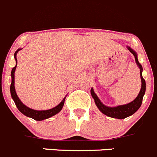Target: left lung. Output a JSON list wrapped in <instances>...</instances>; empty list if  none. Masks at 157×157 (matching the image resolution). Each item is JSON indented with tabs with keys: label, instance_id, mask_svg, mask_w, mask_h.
Here are the masks:
<instances>
[{
	"label": "left lung",
	"instance_id": "left-lung-1",
	"mask_svg": "<svg viewBox=\"0 0 157 157\" xmlns=\"http://www.w3.org/2000/svg\"><path fill=\"white\" fill-rule=\"evenodd\" d=\"M128 50L134 55L135 59H136V64L138 65L139 68L140 69V77H141V81H142V86H141V90H140V93H139L138 96L136 97V98L133 101L130 102V103L127 104V105H119V106L116 107H108L106 105H103L102 102L101 101L100 99L98 98V97L97 96L96 94L94 91L93 88L90 90V94L91 96L93 97L94 100L95 104H96L97 107L98 108L101 112L104 114V115L109 116L111 118H118V119H123L127 117L130 116V115H133L135 112L140 108L143 102V96L146 92V81L143 79V76H142V72H143V67L141 64L140 63L138 60V57H137V54L135 52L133 49L127 46Z\"/></svg>",
	"mask_w": 157,
	"mask_h": 157
}]
</instances>
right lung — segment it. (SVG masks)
Returning <instances> with one entry per match:
<instances>
[{
  "label": "right lung",
  "instance_id": "add662e5",
  "mask_svg": "<svg viewBox=\"0 0 157 157\" xmlns=\"http://www.w3.org/2000/svg\"><path fill=\"white\" fill-rule=\"evenodd\" d=\"M21 49H18L15 52H14V59H15L16 63H17V58H16V56H17V52L19 50H21ZM16 67H17V64H16L15 67L12 69L11 70V95L12 99L14 100L15 105L17 106V109L23 114L25 116L29 117V118H32L33 119L36 120V121H42L44 119H46V118H49L50 117L53 116V115H56L57 113L60 112L62 110L63 107L64 101H65L66 97L63 99L62 101L57 106H56L55 108H51L49 110H44V111H38V110H34L32 109V108H28L26 105H25L22 102L20 101V99L18 98L17 94H16L15 88H14V72H15Z\"/></svg>",
  "mask_w": 157,
  "mask_h": 157
}]
</instances>
